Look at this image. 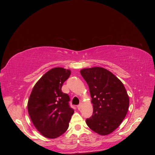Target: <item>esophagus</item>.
Listing matches in <instances>:
<instances>
[{"mask_svg": "<svg viewBox=\"0 0 155 155\" xmlns=\"http://www.w3.org/2000/svg\"><path fill=\"white\" fill-rule=\"evenodd\" d=\"M81 107H82V105H81V104H79V105H78V106H77V107H78V110H80V109H81Z\"/></svg>", "mask_w": 155, "mask_h": 155, "instance_id": "obj_1", "label": "esophagus"}]
</instances>
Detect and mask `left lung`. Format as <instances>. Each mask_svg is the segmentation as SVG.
Returning a JSON list of instances; mask_svg holds the SVG:
<instances>
[{
    "mask_svg": "<svg viewBox=\"0 0 155 155\" xmlns=\"http://www.w3.org/2000/svg\"><path fill=\"white\" fill-rule=\"evenodd\" d=\"M80 73L87 83L93 114L86 120L88 127L102 136L112 133L127 113L129 98L120 79L101 67L83 68Z\"/></svg>",
    "mask_w": 155,
    "mask_h": 155,
    "instance_id": "left-lung-1",
    "label": "left lung"
}]
</instances>
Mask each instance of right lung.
Masks as SVG:
<instances>
[{"mask_svg": "<svg viewBox=\"0 0 155 155\" xmlns=\"http://www.w3.org/2000/svg\"><path fill=\"white\" fill-rule=\"evenodd\" d=\"M71 71L56 67L45 73L32 89L28 111L35 127L43 137L56 138L66 132L74 114L69 96L63 93V83Z\"/></svg>", "mask_w": 155, "mask_h": 155, "instance_id": "obj_1", "label": "right lung"}]
</instances>
